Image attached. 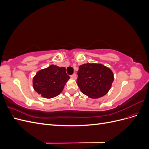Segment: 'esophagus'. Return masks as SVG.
Here are the masks:
<instances>
[{"instance_id": "1", "label": "esophagus", "mask_w": 149, "mask_h": 149, "mask_svg": "<svg viewBox=\"0 0 149 149\" xmlns=\"http://www.w3.org/2000/svg\"><path fill=\"white\" fill-rule=\"evenodd\" d=\"M71 78H73V79H76V74H73L72 75H71Z\"/></svg>"}]
</instances>
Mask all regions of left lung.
Returning a JSON list of instances; mask_svg holds the SVG:
<instances>
[{"label":"left lung","instance_id":"8db88e82","mask_svg":"<svg viewBox=\"0 0 149 149\" xmlns=\"http://www.w3.org/2000/svg\"><path fill=\"white\" fill-rule=\"evenodd\" d=\"M114 75L101 64L86 63L79 66L77 84L81 91L91 98H99L109 91Z\"/></svg>","mask_w":149,"mask_h":149}]
</instances>
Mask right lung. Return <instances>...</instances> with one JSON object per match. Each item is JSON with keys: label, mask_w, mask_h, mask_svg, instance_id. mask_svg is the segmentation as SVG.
<instances>
[{"label": "right lung", "mask_w": 149, "mask_h": 149, "mask_svg": "<svg viewBox=\"0 0 149 149\" xmlns=\"http://www.w3.org/2000/svg\"><path fill=\"white\" fill-rule=\"evenodd\" d=\"M69 79L65 67L52 65L37 72L33 79V86L43 97L52 98L61 93Z\"/></svg>", "instance_id": "obj_1"}]
</instances>
